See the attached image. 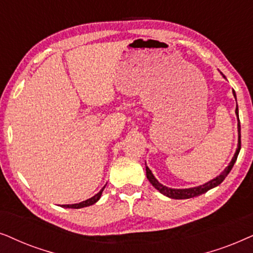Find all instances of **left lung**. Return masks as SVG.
<instances>
[{"instance_id":"8db88e82","label":"left lung","mask_w":253,"mask_h":253,"mask_svg":"<svg viewBox=\"0 0 253 253\" xmlns=\"http://www.w3.org/2000/svg\"><path fill=\"white\" fill-rule=\"evenodd\" d=\"M232 93H234V97L236 98V93H235L234 90H232ZM235 112H236L237 117H238V107H236V111H235ZM240 150H241V125H240V120H238V146H237L236 153H235L231 162L229 163V166L225 168V169L222 171V172L218 174L217 177H215L214 179H211V180L208 181V183L204 184V185H200V186H197V187L170 188V187L164 186V185H162L160 181H158L156 178L154 177V174L151 173L149 168L146 166L147 178H148V180L150 181V184L153 185V186L156 188V190L160 191L162 194H164V195H167V197L171 198V199H190V198H194V197H198V195L206 193V192L210 191L211 188L216 187L217 185H220L222 181L224 180V178L228 176L229 172L231 171L232 167H234V164H235V162H236V160H237L238 154H240Z\"/></svg>"}]
</instances>
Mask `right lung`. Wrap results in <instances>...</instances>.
I'll return each mask as SVG.
<instances>
[{
    "label": "right lung",
    "mask_w": 253,
    "mask_h": 253,
    "mask_svg": "<svg viewBox=\"0 0 253 253\" xmlns=\"http://www.w3.org/2000/svg\"><path fill=\"white\" fill-rule=\"evenodd\" d=\"M104 188H105V186H104L102 190H100L98 193H97L96 195H93L92 198H90V199H87L85 201H82V203L80 204H73V205H62L63 208H75V210H79V208H83V207H87V206H91V205L96 204L97 201H98L100 199V195H102Z\"/></svg>",
    "instance_id": "add662e5"
}]
</instances>
